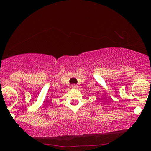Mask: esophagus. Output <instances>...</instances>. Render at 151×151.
<instances>
[{"label": "esophagus", "mask_w": 151, "mask_h": 151, "mask_svg": "<svg viewBox=\"0 0 151 151\" xmlns=\"http://www.w3.org/2000/svg\"><path fill=\"white\" fill-rule=\"evenodd\" d=\"M71 87L72 88H77L78 87V85H77V84H72Z\"/></svg>", "instance_id": "1"}]
</instances>
